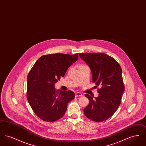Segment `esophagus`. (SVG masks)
Instances as JSON below:
<instances>
[{
    "label": "esophagus",
    "instance_id": "esophagus-1",
    "mask_svg": "<svg viewBox=\"0 0 146 146\" xmlns=\"http://www.w3.org/2000/svg\"><path fill=\"white\" fill-rule=\"evenodd\" d=\"M83 94L80 93V92H76V97H80V96H82Z\"/></svg>",
    "mask_w": 146,
    "mask_h": 146
}]
</instances>
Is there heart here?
Masks as SVG:
<instances>
[{
  "mask_svg": "<svg viewBox=\"0 0 146 146\" xmlns=\"http://www.w3.org/2000/svg\"><path fill=\"white\" fill-rule=\"evenodd\" d=\"M84 66V65H80V66Z\"/></svg>",
  "mask_w": 146,
  "mask_h": 146,
  "instance_id": "b5f03b06",
  "label": "heart"
}]
</instances>
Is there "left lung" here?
<instances>
[{"label":"left lung","instance_id":"8db88e82","mask_svg":"<svg viewBox=\"0 0 146 146\" xmlns=\"http://www.w3.org/2000/svg\"><path fill=\"white\" fill-rule=\"evenodd\" d=\"M79 55L90 68L93 83L100 88L97 89V97L85 95L90 101L84 113L94 121L106 120L118 110L125 90L121 67L114 58L104 53Z\"/></svg>","mask_w":146,"mask_h":146}]
</instances>
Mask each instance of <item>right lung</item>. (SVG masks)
<instances>
[{"label": "right lung", "instance_id": "add662e5", "mask_svg": "<svg viewBox=\"0 0 146 146\" xmlns=\"http://www.w3.org/2000/svg\"><path fill=\"white\" fill-rule=\"evenodd\" d=\"M78 58V54L42 56L28 73V102L35 114L42 120L54 122L62 118L68 104L74 98L73 91L56 90L54 85Z\"/></svg>", "mask_w": 146, "mask_h": 146}]
</instances>
